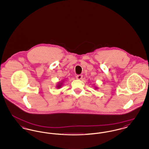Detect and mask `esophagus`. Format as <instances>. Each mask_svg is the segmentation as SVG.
<instances>
[{
    "instance_id": "34e87169",
    "label": "esophagus",
    "mask_w": 149,
    "mask_h": 149,
    "mask_svg": "<svg viewBox=\"0 0 149 149\" xmlns=\"http://www.w3.org/2000/svg\"><path fill=\"white\" fill-rule=\"evenodd\" d=\"M82 78H83V75H77L76 76V78H77V79H79V80L82 79Z\"/></svg>"
}]
</instances>
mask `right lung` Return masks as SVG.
Segmentation results:
<instances>
[{
	"label": "right lung",
	"mask_w": 149,
	"mask_h": 149,
	"mask_svg": "<svg viewBox=\"0 0 149 149\" xmlns=\"http://www.w3.org/2000/svg\"><path fill=\"white\" fill-rule=\"evenodd\" d=\"M61 85H62L61 83H60L59 84H58V85H57V88H60V87H61Z\"/></svg>",
	"instance_id": "right-lung-1"
}]
</instances>
